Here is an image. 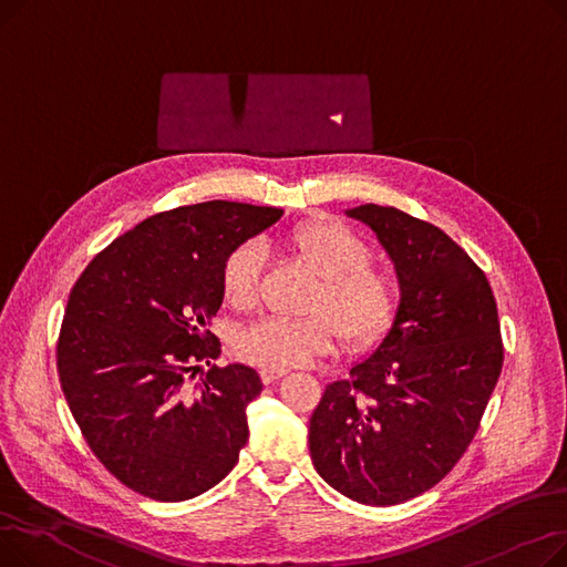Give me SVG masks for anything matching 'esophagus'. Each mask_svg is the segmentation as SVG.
Masks as SVG:
<instances>
[{"label":"esophagus","instance_id":"1","mask_svg":"<svg viewBox=\"0 0 567 567\" xmlns=\"http://www.w3.org/2000/svg\"><path fill=\"white\" fill-rule=\"evenodd\" d=\"M259 377H261V381L268 385V383H274V381L282 379V377H285V372H280V370H261V372H259Z\"/></svg>","mask_w":567,"mask_h":567}]
</instances>
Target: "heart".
I'll list each match as a JSON object with an SVG mask.
<instances>
[{"label":"heart","instance_id":"heart-1","mask_svg":"<svg viewBox=\"0 0 567 567\" xmlns=\"http://www.w3.org/2000/svg\"><path fill=\"white\" fill-rule=\"evenodd\" d=\"M287 248L319 278L306 319H261L234 340L241 361L261 370H289L329 353L340 336L347 349H370L389 336L402 306L395 274L370 266L361 236L331 220L303 223L289 231ZM261 252L255 244L234 248L223 264V293L234 308L257 299Z\"/></svg>","mask_w":567,"mask_h":567}]
</instances>
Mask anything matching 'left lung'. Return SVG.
Masks as SVG:
<instances>
[{"mask_svg": "<svg viewBox=\"0 0 567 567\" xmlns=\"http://www.w3.org/2000/svg\"><path fill=\"white\" fill-rule=\"evenodd\" d=\"M347 216L389 252L402 306L351 379L326 385L310 455L347 498L395 505L445 478L478 432L503 365L498 312L485 274L439 227L379 204Z\"/></svg>", "mask_w": 567, "mask_h": 567, "instance_id": "1", "label": "left lung"}]
</instances>
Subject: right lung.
<instances>
[{"mask_svg":"<svg viewBox=\"0 0 567 567\" xmlns=\"http://www.w3.org/2000/svg\"><path fill=\"white\" fill-rule=\"evenodd\" d=\"M280 216L225 199L172 208L114 238L71 289L59 381L89 449L133 492L188 501L238 462L259 374L234 363L188 379L220 353L208 326L227 255Z\"/></svg>","mask_w":567,"mask_h":567,"instance_id":"obj_1","label":"right lung"}]
</instances>
